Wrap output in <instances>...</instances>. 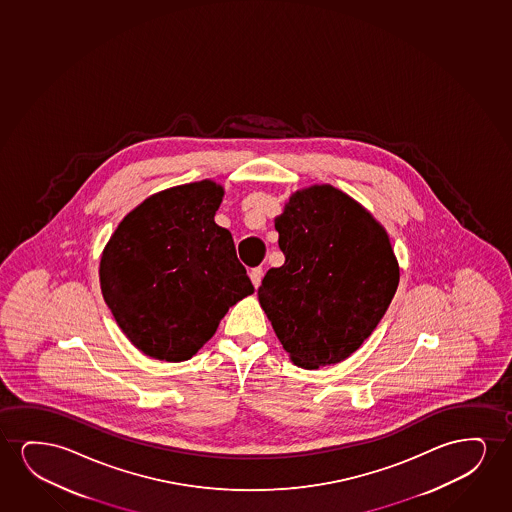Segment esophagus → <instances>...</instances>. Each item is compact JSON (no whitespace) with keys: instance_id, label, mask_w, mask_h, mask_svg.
<instances>
[{"instance_id":"esophagus-1","label":"esophagus","mask_w":512,"mask_h":512,"mask_svg":"<svg viewBox=\"0 0 512 512\" xmlns=\"http://www.w3.org/2000/svg\"><path fill=\"white\" fill-rule=\"evenodd\" d=\"M262 267H253L252 271H250V278H252L253 287L259 288L260 281H262Z\"/></svg>"}]
</instances>
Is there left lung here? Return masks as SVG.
Wrapping results in <instances>:
<instances>
[{
    "label": "left lung",
    "mask_w": 512,
    "mask_h": 512,
    "mask_svg": "<svg viewBox=\"0 0 512 512\" xmlns=\"http://www.w3.org/2000/svg\"><path fill=\"white\" fill-rule=\"evenodd\" d=\"M274 227L285 264L264 276L260 308L295 365L339 364L371 336L399 287L390 236L329 183L295 190Z\"/></svg>",
    "instance_id": "8db88e82"
}]
</instances>
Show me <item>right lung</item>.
Here are the masks:
<instances>
[{"label":"right lung","mask_w":512,"mask_h":512,"mask_svg":"<svg viewBox=\"0 0 512 512\" xmlns=\"http://www.w3.org/2000/svg\"><path fill=\"white\" fill-rule=\"evenodd\" d=\"M224 187L176 185L129 211L99 260L106 306L134 348L183 362L217 332L253 285L231 232L215 224Z\"/></svg>","instance_id":"1"}]
</instances>
